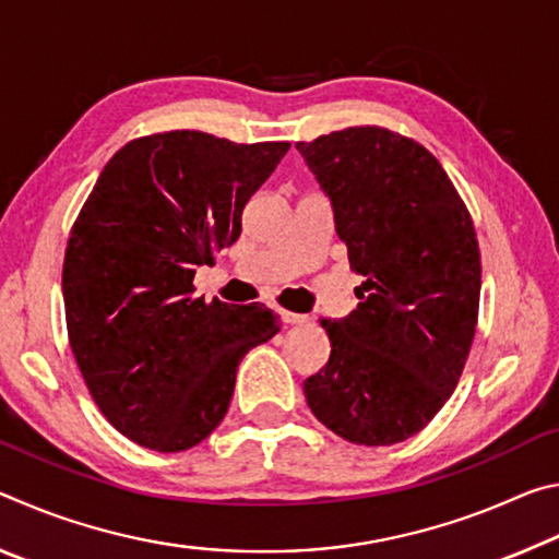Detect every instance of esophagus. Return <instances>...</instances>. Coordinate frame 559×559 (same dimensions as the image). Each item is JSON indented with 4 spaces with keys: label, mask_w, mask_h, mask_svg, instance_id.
Wrapping results in <instances>:
<instances>
[{
    "label": "esophagus",
    "mask_w": 559,
    "mask_h": 559,
    "mask_svg": "<svg viewBox=\"0 0 559 559\" xmlns=\"http://www.w3.org/2000/svg\"><path fill=\"white\" fill-rule=\"evenodd\" d=\"M281 320L286 325H302L308 323V316H300V313H290V310H281Z\"/></svg>",
    "instance_id": "obj_1"
}]
</instances>
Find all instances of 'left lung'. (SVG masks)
<instances>
[{
	"label": "left lung",
	"instance_id": "obj_1",
	"mask_svg": "<svg viewBox=\"0 0 559 559\" xmlns=\"http://www.w3.org/2000/svg\"><path fill=\"white\" fill-rule=\"evenodd\" d=\"M333 206L353 313L320 325L330 359L302 382L320 424L390 447L421 431L456 386L476 333L480 253L473 222L427 147L365 126L296 143Z\"/></svg>",
	"mask_w": 559,
	"mask_h": 559
}]
</instances>
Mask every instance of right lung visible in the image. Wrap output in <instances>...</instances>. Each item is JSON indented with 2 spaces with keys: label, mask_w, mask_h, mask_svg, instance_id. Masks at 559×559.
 Segmentation results:
<instances>
[{
  "label": "right lung",
  "mask_w": 559,
  "mask_h": 559,
  "mask_svg": "<svg viewBox=\"0 0 559 559\" xmlns=\"http://www.w3.org/2000/svg\"><path fill=\"white\" fill-rule=\"evenodd\" d=\"M288 147L197 130L132 140L73 224L61 278L73 357L98 409L140 447L175 453L210 437L243 355L278 333L261 302H204L192 281L239 239L246 202Z\"/></svg>",
  "instance_id": "1"
}]
</instances>
